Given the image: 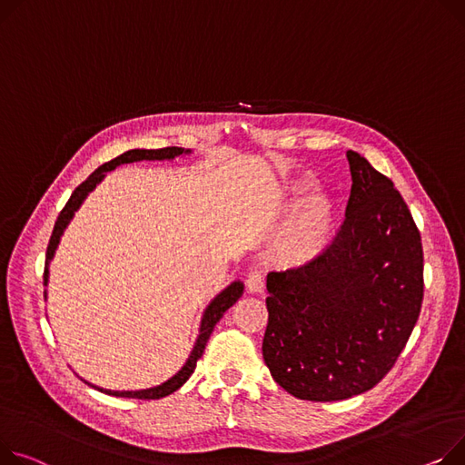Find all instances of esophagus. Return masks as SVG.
Listing matches in <instances>:
<instances>
[{
  "label": "esophagus",
  "mask_w": 465,
  "mask_h": 465,
  "mask_svg": "<svg viewBox=\"0 0 465 465\" xmlns=\"http://www.w3.org/2000/svg\"><path fill=\"white\" fill-rule=\"evenodd\" d=\"M246 290H249V293H263L265 290V284H263V278L260 272H251L249 278H246Z\"/></svg>",
  "instance_id": "esophagus-1"
}]
</instances>
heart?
I'll return each instance as SVG.
<instances>
[{"instance_id":"heart-1","label":"heart","mask_w":465,"mask_h":465,"mask_svg":"<svg viewBox=\"0 0 465 465\" xmlns=\"http://www.w3.org/2000/svg\"><path fill=\"white\" fill-rule=\"evenodd\" d=\"M311 181H295L290 193L301 194L311 189ZM336 233V209L322 194L299 202L276 241V260L286 267H306L318 262L331 246Z\"/></svg>"}]
</instances>
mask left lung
<instances>
[{
    "label": "left lung",
    "mask_w": 465,
    "mask_h": 465,
    "mask_svg": "<svg viewBox=\"0 0 465 465\" xmlns=\"http://www.w3.org/2000/svg\"><path fill=\"white\" fill-rule=\"evenodd\" d=\"M346 221L314 263L267 274L263 361L301 400L334 401L378 385L406 348L422 306V244L394 189L346 153Z\"/></svg>",
    "instance_id": "8db88e82"
}]
</instances>
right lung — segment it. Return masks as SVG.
<instances>
[{"label":"right lung","instance_id":"1","mask_svg":"<svg viewBox=\"0 0 465 465\" xmlns=\"http://www.w3.org/2000/svg\"><path fill=\"white\" fill-rule=\"evenodd\" d=\"M193 151L191 149H183V147H164V149H131V151H125L123 154H119V157H115L114 161L103 164L101 168H97L95 172H93L80 187H76V191L71 194L67 205L64 207V211L59 213L57 221H55V226H54V232H52V237H50V242H48V249H46V262H45V286H48V276H50V271H48V265L50 262L54 260V254L57 251V244L61 241V235H64L65 228L69 226V223L73 221L74 213L80 209V205L84 203V200L89 196V193L95 191L97 184L106 177V172H112L115 170L117 166L121 164H131V163H140V161H173L175 157H181V154H191ZM242 290H244V284L241 281H235L232 282L228 288H224L219 295H216L203 311V316H202V322H200V334L196 338V344L187 359V362H184L181 366L179 372L175 376H172L170 380H166L164 383L157 385V387H149V389H140V391H110V389H103V387H97L93 385L85 380H82L84 383H87L89 387L97 389L104 394H110V396H121V398H138V400H157V398H164L172 392H175L179 387H183L184 383H187V380L193 376L194 368H196V362L198 359L203 355V350L207 346V340L214 329V325L221 322V318L224 316V312L228 311L230 306H233L237 302V299L242 295ZM45 299H46V290H45Z\"/></svg>","mask_w":465,"mask_h":465}]
</instances>
